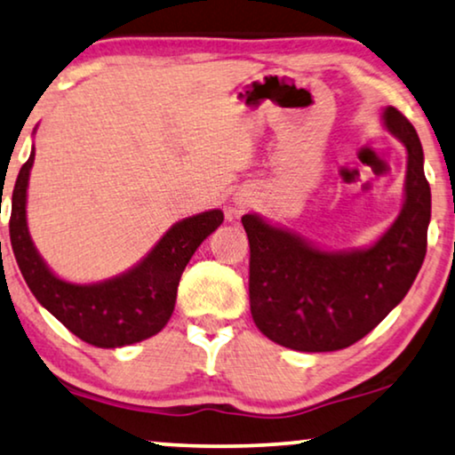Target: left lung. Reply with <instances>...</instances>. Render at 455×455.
I'll return each instance as SVG.
<instances>
[{
    "label": "left lung",
    "mask_w": 455,
    "mask_h": 455,
    "mask_svg": "<svg viewBox=\"0 0 455 455\" xmlns=\"http://www.w3.org/2000/svg\"><path fill=\"white\" fill-rule=\"evenodd\" d=\"M385 126L408 151L406 203L366 251L325 252L298 235L242 217L251 244V313L260 333L300 352H335L372 331L408 294L427 254L431 188L412 124L395 108Z\"/></svg>",
    "instance_id": "obj_1"
}]
</instances>
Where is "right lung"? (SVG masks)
I'll return each instance as SVG.
<instances>
[{
	"label": "right lung",
	"instance_id": "add662e5",
	"mask_svg": "<svg viewBox=\"0 0 455 455\" xmlns=\"http://www.w3.org/2000/svg\"><path fill=\"white\" fill-rule=\"evenodd\" d=\"M35 151L12 190V251L36 300L86 344L120 347L159 333L170 321L184 267L201 242L221 226L220 209L180 221L134 269L103 283L61 282L43 263L27 228V186Z\"/></svg>",
	"mask_w": 455,
	"mask_h": 455
}]
</instances>
